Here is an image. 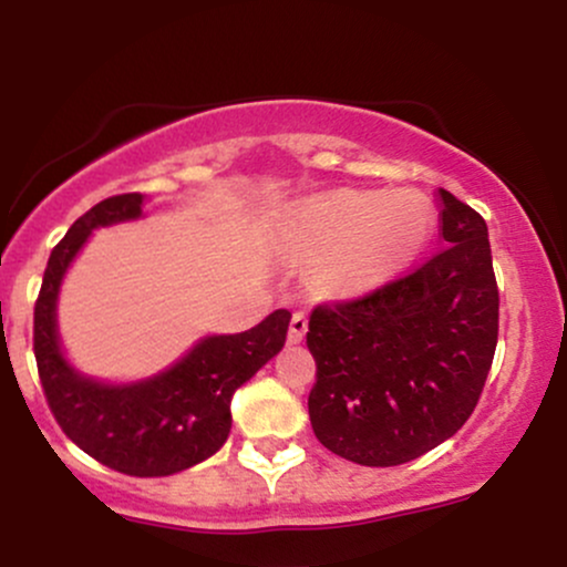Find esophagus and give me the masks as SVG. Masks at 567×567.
<instances>
[{
    "label": "esophagus",
    "instance_id": "1",
    "mask_svg": "<svg viewBox=\"0 0 567 567\" xmlns=\"http://www.w3.org/2000/svg\"><path fill=\"white\" fill-rule=\"evenodd\" d=\"M306 330H309V320H306V315H301V311H296L290 320V330H288V341L290 343H301Z\"/></svg>",
    "mask_w": 567,
    "mask_h": 567
}]
</instances>
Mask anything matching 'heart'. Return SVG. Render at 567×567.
<instances>
[{
	"label": "heart",
	"mask_w": 567,
	"mask_h": 567,
	"mask_svg": "<svg viewBox=\"0 0 567 567\" xmlns=\"http://www.w3.org/2000/svg\"><path fill=\"white\" fill-rule=\"evenodd\" d=\"M432 220V205L415 192L338 188L292 202L279 239L298 256L322 258L324 290L365 296L426 245Z\"/></svg>",
	"instance_id": "1"
}]
</instances>
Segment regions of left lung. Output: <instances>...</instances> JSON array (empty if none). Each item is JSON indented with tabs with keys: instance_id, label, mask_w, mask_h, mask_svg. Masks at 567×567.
<instances>
[{
	"instance_id": "obj_1",
	"label": "left lung",
	"mask_w": 567,
	"mask_h": 567,
	"mask_svg": "<svg viewBox=\"0 0 567 567\" xmlns=\"http://www.w3.org/2000/svg\"><path fill=\"white\" fill-rule=\"evenodd\" d=\"M437 202L451 247L360 301L311 311V429L354 464H405L451 440L477 405L496 354L487 226L445 188Z\"/></svg>"
}]
</instances>
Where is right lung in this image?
Returning <instances> with one entry per match:
<instances>
[{"label": "right lung", "mask_w": 567, "mask_h": 567, "mask_svg": "<svg viewBox=\"0 0 567 567\" xmlns=\"http://www.w3.org/2000/svg\"><path fill=\"white\" fill-rule=\"evenodd\" d=\"M143 194L97 202L55 245L34 306V357L48 405L74 445L130 477H167L224 447L231 432V394L282 351L290 311H271L245 333L199 338L148 379L114 383L76 370L58 333L63 277L90 234L143 218Z\"/></svg>", "instance_id": "1"}]
</instances>
